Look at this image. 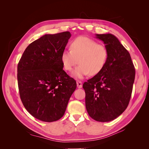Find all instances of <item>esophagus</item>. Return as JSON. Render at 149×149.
I'll return each instance as SVG.
<instances>
[{"instance_id": "1", "label": "esophagus", "mask_w": 149, "mask_h": 149, "mask_svg": "<svg viewBox=\"0 0 149 149\" xmlns=\"http://www.w3.org/2000/svg\"><path fill=\"white\" fill-rule=\"evenodd\" d=\"M76 84H77V87L78 88H82L83 84H82L81 81H76Z\"/></svg>"}]
</instances>
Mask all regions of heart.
<instances>
[{
  "label": "heart",
  "mask_w": 149,
  "mask_h": 149,
  "mask_svg": "<svg viewBox=\"0 0 149 149\" xmlns=\"http://www.w3.org/2000/svg\"><path fill=\"white\" fill-rule=\"evenodd\" d=\"M108 58L106 47L95 40L86 37H79L70 43V49L63 51L61 61L65 70L71 71L78 63L72 76L82 79L86 76L96 75L104 68Z\"/></svg>",
  "instance_id": "heart-1"
}]
</instances>
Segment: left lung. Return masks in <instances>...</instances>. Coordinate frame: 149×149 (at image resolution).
<instances>
[{"label":"left lung","mask_w":149,"mask_h":149,"mask_svg":"<svg viewBox=\"0 0 149 149\" xmlns=\"http://www.w3.org/2000/svg\"><path fill=\"white\" fill-rule=\"evenodd\" d=\"M108 52L102 70L85 82L88 113L99 122H109L126 109L131 97L136 71L130 53L111 33L96 34Z\"/></svg>","instance_id":"left-lung-1"}]
</instances>
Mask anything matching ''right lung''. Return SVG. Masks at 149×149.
Returning <instances> with one entry per match:
<instances>
[{"label": "right lung", "instance_id": "add662e5", "mask_svg": "<svg viewBox=\"0 0 149 149\" xmlns=\"http://www.w3.org/2000/svg\"><path fill=\"white\" fill-rule=\"evenodd\" d=\"M71 36L69 31L42 36L26 47L18 64L22 102L40 120L50 123L61 119L76 88V81L63 70L61 61Z\"/></svg>", "mask_w": 149, "mask_h": 149}]
</instances>
